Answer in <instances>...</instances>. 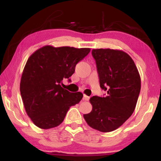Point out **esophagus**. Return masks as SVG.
I'll return each mask as SVG.
<instances>
[{
	"label": "esophagus",
	"mask_w": 161,
	"mask_h": 161,
	"mask_svg": "<svg viewBox=\"0 0 161 161\" xmlns=\"http://www.w3.org/2000/svg\"><path fill=\"white\" fill-rule=\"evenodd\" d=\"M83 100H84V101H89V97L86 96V95H85V94H84V96H83Z\"/></svg>",
	"instance_id": "esophagus-1"
}]
</instances>
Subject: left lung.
<instances>
[{
	"mask_svg": "<svg viewBox=\"0 0 161 161\" xmlns=\"http://www.w3.org/2000/svg\"><path fill=\"white\" fill-rule=\"evenodd\" d=\"M101 88L105 97L94 96L90 113L84 114L89 126L101 132L118 129L132 115L141 91V77L132 58L124 51L94 49Z\"/></svg>",
	"mask_w": 161,
	"mask_h": 161,
	"instance_id": "1",
	"label": "left lung"
}]
</instances>
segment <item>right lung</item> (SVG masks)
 Here are the masks:
<instances>
[{
  "mask_svg": "<svg viewBox=\"0 0 161 161\" xmlns=\"http://www.w3.org/2000/svg\"><path fill=\"white\" fill-rule=\"evenodd\" d=\"M89 52V48L46 45L30 56L20 90L26 113L35 126L42 129L59 126L69 108L82 99V93L69 92L61 84L73 75L76 64Z\"/></svg>",
  "mask_w": 161,
  "mask_h": 161,
  "instance_id": "right-lung-1",
  "label": "right lung"
}]
</instances>
